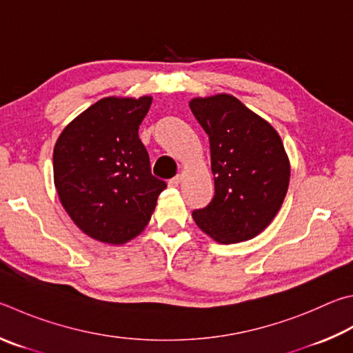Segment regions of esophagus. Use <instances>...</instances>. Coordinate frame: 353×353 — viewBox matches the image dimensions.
<instances>
[{
  "instance_id": "1",
  "label": "esophagus",
  "mask_w": 353,
  "mask_h": 353,
  "mask_svg": "<svg viewBox=\"0 0 353 353\" xmlns=\"http://www.w3.org/2000/svg\"><path fill=\"white\" fill-rule=\"evenodd\" d=\"M181 182H182V177H181V176H176V177L170 179V181H168V187L176 188V187H179V185H181Z\"/></svg>"
}]
</instances>
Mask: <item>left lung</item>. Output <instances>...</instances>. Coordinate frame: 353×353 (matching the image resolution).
Wrapping results in <instances>:
<instances>
[{"instance_id":"8db88e82","label":"left lung","mask_w":353,"mask_h":353,"mask_svg":"<svg viewBox=\"0 0 353 353\" xmlns=\"http://www.w3.org/2000/svg\"><path fill=\"white\" fill-rule=\"evenodd\" d=\"M210 139L214 197L193 211L197 227L219 243L253 239L281 210L290 160L278 131L230 94L190 100Z\"/></svg>"}]
</instances>
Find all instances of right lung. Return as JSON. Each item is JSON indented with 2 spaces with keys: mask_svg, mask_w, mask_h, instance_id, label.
<instances>
[{
  "mask_svg": "<svg viewBox=\"0 0 353 353\" xmlns=\"http://www.w3.org/2000/svg\"><path fill=\"white\" fill-rule=\"evenodd\" d=\"M152 97H105L70 121L54 146V183L70 219L120 245L148 225L166 183L151 174L139 126Z\"/></svg>",
  "mask_w": 353,
  "mask_h": 353,
  "instance_id": "1",
  "label": "right lung"
}]
</instances>
